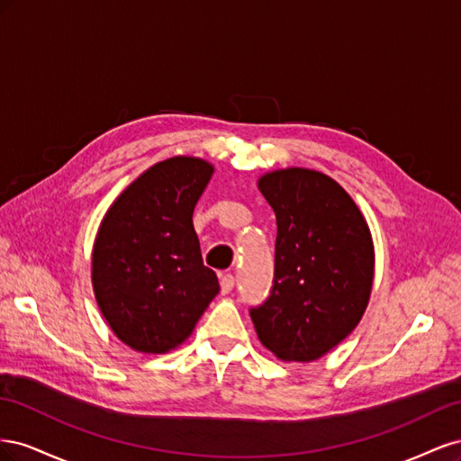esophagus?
I'll return each mask as SVG.
<instances>
[{"label": "esophagus", "instance_id": "obj_1", "mask_svg": "<svg viewBox=\"0 0 461 461\" xmlns=\"http://www.w3.org/2000/svg\"><path fill=\"white\" fill-rule=\"evenodd\" d=\"M234 286V276L232 275H221V292L222 294H229Z\"/></svg>", "mask_w": 461, "mask_h": 461}]
</instances>
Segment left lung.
Listing matches in <instances>:
<instances>
[{
  "mask_svg": "<svg viewBox=\"0 0 461 461\" xmlns=\"http://www.w3.org/2000/svg\"><path fill=\"white\" fill-rule=\"evenodd\" d=\"M258 188L276 217L275 285L249 312L263 348L281 361L329 354L364 317L375 278V246L357 203L329 175L286 167Z\"/></svg>",
  "mask_w": 461,
  "mask_h": 461,
  "instance_id": "obj_1",
  "label": "left lung"
}]
</instances>
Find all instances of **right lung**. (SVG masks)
I'll list each match as a JSON object with an SVG mask.
<instances>
[{
	"label": "right lung",
	"mask_w": 461,
	"mask_h": 461,
	"mask_svg": "<svg viewBox=\"0 0 461 461\" xmlns=\"http://www.w3.org/2000/svg\"><path fill=\"white\" fill-rule=\"evenodd\" d=\"M215 167L192 156L151 165L105 212L92 248V288L115 337L140 354L185 344L217 296L194 207Z\"/></svg>",
	"instance_id": "1"
}]
</instances>
